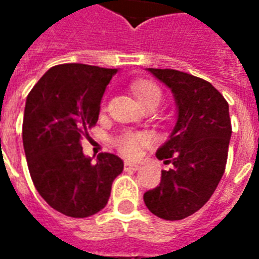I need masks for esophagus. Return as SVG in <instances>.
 I'll return each instance as SVG.
<instances>
[{
    "label": "esophagus",
    "mask_w": 259,
    "mask_h": 259,
    "mask_svg": "<svg viewBox=\"0 0 259 259\" xmlns=\"http://www.w3.org/2000/svg\"><path fill=\"white\" fill-rule=\"evenodd\" d=\"M141 166L137 165V163H132V162H124V170H139Z\"/></svg>",
    "instance_id": "1"
}]
</instances>
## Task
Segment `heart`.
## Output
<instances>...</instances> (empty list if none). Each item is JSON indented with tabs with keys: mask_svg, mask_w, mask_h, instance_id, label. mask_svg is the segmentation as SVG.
Here are the masks:
<instances>
[{
	"mask_svg": "<svg viewBox=\"0 0 259 259\" xmlns=\"http://www.w3.org/2000/svg\"><path fill=\"white\" fill-rule=\"evenodd\" d=\"M132 89L141 105H146L148 102L159 104L162 98L161 90L157 85L148 81H135L132 84ZM148 143H150V136L143 132H126L113 140V144L118 148V151L127 158L139 157L141 148L146 147Z\"/></svg>",
	"mask_w": 259,
	"mask_h": 259,
	"instance_id": "heart-1",
	"label": "heart"
}]
</instances>
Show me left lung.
<instances>
[{"mask_svg": "<svg viewBox=\"0 0 259 259\" xmlns=\"http://www.w3.org/2000/svg\"><path fill=\"white\" fill-rule=\"evenodd\" d=\"M172 90L178 120L157 158L172 168L144 193L147 208L166 221H180L205 205L217 190L228 161L232 123L229 104L213 85L175 69L148 68Z\"/></svg>", "mask_w": 259, "mask_h": 259, "instance_id": "8db88e82", "label": "left lung"}]
</instances>
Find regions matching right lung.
I'll return each mask as SVG.
<instances>
[{
  "label": "right lung",
  "mask_w": 259,
  "mask_h": 259,
  "mask_svg": "<svg viewBox=\"0 0 259 259\" xmlns=\"http://www.w3.org/2000/svg\"><path fill=\"white\" fill-rule=\"evenodd\" d=\"M116 72L84 64L57 65L26 100L22 137L31 180L48 205L66 217L87 218L101 211L112 182L123 170V161L115 154L101 152L93 162L81 147Z\"/></svg>",
  "instance_id": "right-lung-1"
}]
</instances>
